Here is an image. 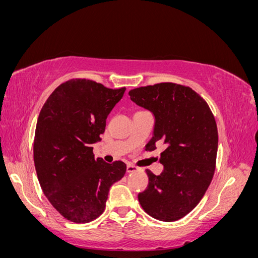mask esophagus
<instances>
[{"label": "esophagus", "mask_w": 258, "mask_h": 258, "mask_svg": "<svg viewBox=\"0 0 258 258\" xmlns=\"http://www.w3.org/2000/svg\"><path fill=\"white\" fill-rule=\"evenodd\" d=\"M138 170V167L134 166V165H128L127 166V173H131V172H135V171Z\"/></svg>", "instance_id": "1"}]
</instances>
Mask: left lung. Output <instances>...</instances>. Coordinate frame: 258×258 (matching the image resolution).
<instances>
[{
	"label": "left lung",
	"mask_w": 258,
	"mask_h": 258,
	"mask_svg": "<svg viewBox=\"0 0 258 258\" xmlns=\"http://www.w3.org/2000/svg\"><path fill=\"white\" fill-rule=\"evenodd\" d=\"M132 102L153 113V137L146 151L163 142L160 175L146 170L148 185L138 195L145 212L162 222L188 214L212 181L218 145L217 127L209 105L191 88L160 83L129 91Z\"/></svg>",
	"instance_id": "1"
}]
</instances>
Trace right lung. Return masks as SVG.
<instances>
[{
	"label": "right lung",
	"mask_w": 258,
	"mask_h": 258,
	"mask_svg": "<svg viewBox=\"0 0 258 258\" xmlns=\"http://www.w3.org/2000/svg\"><path fill=\"white\" fill-rule=\"evenodd\" d=\"M124 90L71 80L54 89L38 115L33 147L38 182L69 221L96 220L105 209L110 187L126 173L122 161L107 163L92 153Z\"/></svg>",
	"instance_id": "add662e5"
}]
</instances>
